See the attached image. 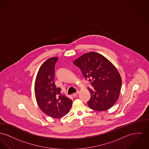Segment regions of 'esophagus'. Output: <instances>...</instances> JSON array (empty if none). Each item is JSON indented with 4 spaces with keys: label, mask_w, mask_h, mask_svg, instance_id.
Instances as JSON below:
<instances>
[{
    "label": "esophagus",
    "mask_w": 149,
    "mask_h": 149,
    "mask_svg": "<svg viewBox=\"0 0 149 149\" xmlns=\"http://www.w3.org/2000/svg\"><path fill=\"white\" fill-rule=\"evenodd\" d=\"M78 94H79V91L77 92L76 93H73V94H72V96H73L74 97H77V96L78 95Z\"/></svg>",
    "instance_id": "1"
}]
</instances>
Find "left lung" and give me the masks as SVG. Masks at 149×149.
Returning a JSON list of instances; mask_svg holds the SVG:
<instances>
[{
  "label": "left lung",
  "instance_id": "left-lung-1",
  "mask_svg": "<svg viewBox=\"0 0 149 149\" xmlns=\"http://www.w3.org/2000/svg\"><path fill=\"white\" fill-rule=\"evenodd\" d=\"M73 63L80 68L93 89L88 88L91 98L87 102L90 108L105 111L118 99L122 80L115 66L102 54L91 52L75 59Z\"/></svg>",
  "mask_w": 149,
  "mask_h": 149
}]
</instances>
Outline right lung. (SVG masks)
I'll return each instance as SVG.
<instances>
[{
    "mask_svg": "<svg viewBox=\"0 0 149 149\" xmlns=\"http://www.w3.org/2000/svg\"><path fill=\"white\" fill-rule=\"evenodd\" d=\"M58 58H49L39 69L34 84L36 101L41 110L51 117L59 118L67 115L72 100L61 94L54 83L55 65Z\"/></svg>",
    "mask_w": 149,
    "mask_h": 149,
    "instance_id": "1",
    "label": "right lung"
}]
</instances>
